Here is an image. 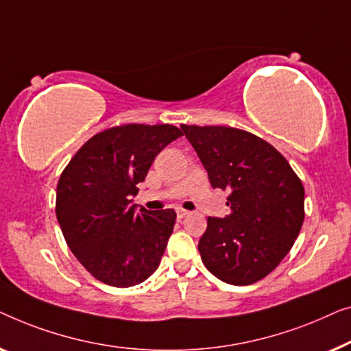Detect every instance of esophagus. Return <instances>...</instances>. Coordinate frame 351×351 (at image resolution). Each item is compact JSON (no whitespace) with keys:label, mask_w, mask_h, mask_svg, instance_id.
<instances>
[{"label":"esophagus","mask_w":351,"mask_h":351,"mask_svg":"<svg viewBox=\"0 0 351 351\" xmlns=\"http://www.w3.org/2000/svg\"><path fill=\"white\" fill-rule=\"evenodd\" d=\"M187 215H189V211H187V210H182V208L176 210V216H178V219H182V218H186Z\"/></svg>","instance_id":"1"}]
</instances>
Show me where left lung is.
Masks as SVG:
<instances>
[{
    "label": "left lung",
    "instance_id": "8db88e82",
    "mask_svg": "<svg viewBox=\"0 0 351 351\" xmlns=\"http://www.w3.org/2000/svg\"><path fill=\"white\" fill-rule=\"evenodd\" d=\"M213 187L229 191L226 218L206 219L202 263L229 285H253L278 265L304 223V186L289 162L253 133L181 125Z\"/></svg>",
    "mask_w": 351,
    "mask_h": 351
}]
</instances>
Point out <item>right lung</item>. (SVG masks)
<instances>
[{"label":"right lung","mask_w":351,"mask_h":351,"mask_svg":"<svg viewBox=\"0 0 351 351\" xmlns=\"http://www.w3.org/2000/svg\"><path fill=\"white\" fill-rule=\"evenodd\" d=\"M182 132L170 124H122L81 146L62 171L56 215L66 245L88 274L128 288L156 272L176 213L135 210L132 195L156 156Z\"/></svg>","instance_id":"1"}]
</instances>
